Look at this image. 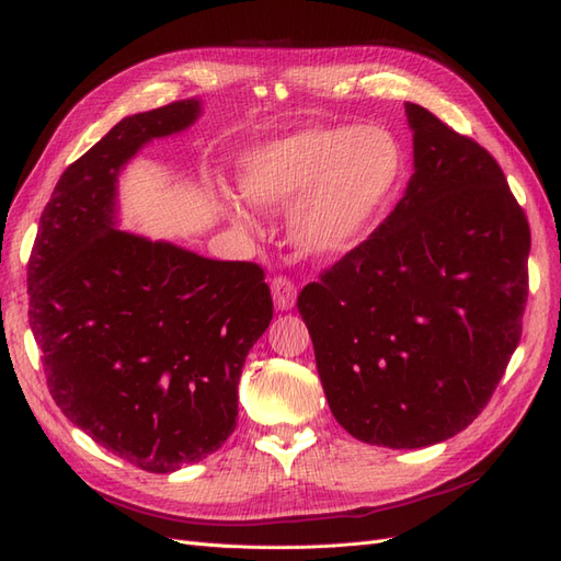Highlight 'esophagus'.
Wrapping results in <instances>:
<instances>
[{
	"label": "esophagus",
	"instance_id": "34e87169",
	"mask_svg": "<svg viewBox=\"0 0 561 561\" xmlns=\"http://www.w3.org/2000/svg\"><path fill=\"white\" fill-rule=\"evenodd\" d=\"M271 297H274V307L278 311H290L297 301V287L293 280L278 276L271 280Z\"/></svg>",
	"mask_w": 561,
	"mask_h": 561
}]
</instances>
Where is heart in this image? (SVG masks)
<instances>
[{
	"mask_svg": "<svg viewBox=\"0 0 561 561\" xmlns=\"http://www.w3.org/2000/svg\"><path fill=\"white\" fill-rule=\"evenodd\" d=\"M404 151L383 126H309L250 145L239 157L241 194L254 208L283 210L287 239L311 260L358 245L393 198ZM236 227L252 225L241 196L219 190Z\"/></svg>",
	"mask_w": 561,
	"mask_h": 561,
	"instance_id": "heart-1",
	"label": "heart"
}]
</instances>
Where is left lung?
Here are the masks:
<instances>
[{
	"instance_id": "1",
	"label": "left lung",
	"mask_w": 561,
	"mask_h": 561,
	"mask_svg": "<svg viewBox=\"0 0 561 561\" xmlns=\"http://www.w3.org/2000/svg\"><path fill=\"white\" fill-rule=\"evenodd\" d=\"M414 173L379 229L299 293L339 426L388 449L461 433L522 334L531 233L484 147L404 103Z\"/></svg>"
}]
</instances>
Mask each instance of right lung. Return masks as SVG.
<instances>
[{"instance_id":"obj_1","label":"right lung","mask_w":561,"mask_h":561,"mask_svg":"<svg viewBox=\"0 0 561 561\" xmlns=\"http://www.w3.org/2000/svg\"><path fill=\"white\" fill-rule=\"evenodd\" d=\"M201 100L122 118L60 175L27 264L30 328L60 412L147 472L225 445L239 379L274 318L264 271L118 229V175Z\"/></svg>"}]
</instances>
